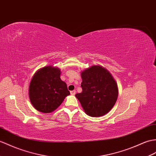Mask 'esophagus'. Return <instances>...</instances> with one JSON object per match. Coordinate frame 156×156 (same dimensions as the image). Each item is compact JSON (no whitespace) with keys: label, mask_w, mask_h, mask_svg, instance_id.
I'll use <instances>...</instances> for the list:
<instances>
[{"label":"esophagus","mask_w":156,"mask_h":156,"mask_svg":"<svg viewBox=\"0 0 156 156\" xmlns=\"http://www.w3.org/2000/svg\"><path fill=\"white\" fill-rule=\"evenodd\" d=\"M70 94H71V95L74 96L76 94V90H72V91L70 92Z\"/></svg>","instance_id":"obj_1"}]
</instances>
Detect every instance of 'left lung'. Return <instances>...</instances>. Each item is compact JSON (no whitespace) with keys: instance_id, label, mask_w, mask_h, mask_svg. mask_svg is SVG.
Returning a JSON list of instances; mask_svg holds the SVG:
<instances>
[{"instance_id":"1","label":"left lung","mask_w":156,"mask_h":156,"mask_svg":"<svg viewBox=\"0 0 156 156\" xmlns=\"http://www.w3.org/2000/svg\"><path fill=\"white\" fill-rule=\"evenodd\" d=\"M82 92L76 94L85 113L91 117L108 114L116 102L118 88L106 68L93 65L81 72Z\"/></svg>"}]
</instances>
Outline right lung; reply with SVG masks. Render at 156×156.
<instances>
[{
	"label": "right lung",
	"instance_id": "add662e5",
	"mask_svg": "<svg viewBox=\"0 0 156 156\" xmlns=\"http://www.w3.org/2000/svg\"><path fill=\"white\" fill-rule=\"evenodd\" d=\"M59 68L48 65L38 70L32 76L28 95L32 106L42 113H51L70 93L60 79Z\"/></svg>",
	"mask_w": 156,
	"mask_h": 156
}]
</instances>
